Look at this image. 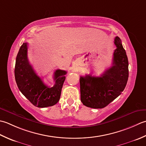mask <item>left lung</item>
<instances>
[{
  "mask_svg": "<svg viewBox=\"0 0 146 146\" xmlns=\"http://www.w3.org/2000/svg\"><path fill=\"white\" fill-rule=\"evenodd\" d=\"M117 46L113 54L112 66L100 77H80L81 101L92 108H103L116 99L125 88L129 78V62L120 38L116 36Z\"/></svg>",
  "mask_w": 146,
  "mask_h": 146,
  "instance_id": "obj_1",
  "label": "left lung"
}]
</instances>
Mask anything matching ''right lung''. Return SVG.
Returning a JSON list of instances; mask_svg holds the SVG:
<instances>
[{
	"instance_id": "obj_1",
	"label": "right lung",
	"mask_w": 146,
	"mask_h": 146,
	"mask_svg": "<svg viewBox=\"0 0 146 146\" xmlns=\"http://www.w3.org/2000/svg\"><path fill=\"white\" fill-rule=\"evenodd\" d=\"M28 43H23L17 53L14 75L16 84L22 94L33 105L39 108L55 105L60 100L65 70L54 72L55 84L48 87L35 72L28 59Z\"/></svg>"
}]
</instances>
